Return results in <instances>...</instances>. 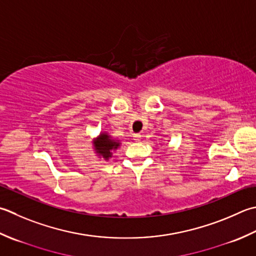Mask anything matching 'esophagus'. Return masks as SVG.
Listing matches in <instances>:
<instances>
[{
	"label": "esophagus",
	"instance_id": "34e87169",
	"mask_svg": "<svg viewBox=\"0 0 256 256\" xmlns=\"http://www.w3.org/2000/svg\"><path fill=\"white\" fill-rule=\"evenodd\" d=\"M133 138L135 142H140L141 141V134H133Z\"/></svg>",
	"mask_w": 256,
	"mask_h": 256
}]
</instances>
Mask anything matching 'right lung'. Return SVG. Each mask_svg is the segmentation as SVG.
<instances>
[{
  "instance_id": "right-lung-1",
  "label": "right lung",
  "mask_w": 256,
  "mask_h": 256,
  "mask_svg": "<svg viewBox=\"0 0 256 256\" xmlns=\"http://www.w3.org/2000/svg\"><path fill=\"white\" fill-rule=\"evenodd\" d=\"M95 153H96L100 158H103L104 160H108L112 158L113 151L118 150L121 143L118 140H113L108 133L102 132L93 141Z\"/></svg>"
}]
</instances>
